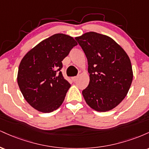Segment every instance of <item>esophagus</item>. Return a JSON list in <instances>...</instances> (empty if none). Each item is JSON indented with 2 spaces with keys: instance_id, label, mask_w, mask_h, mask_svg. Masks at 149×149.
Segmentation results:
<instances>
[{
  "instance_id": "1",
  "label": "esophagus",
  "mask_w": 149,
  "mask_h": 149,
  "mask_svg": "<svg viewBox=\"0 0 149 149\" xmlns=\"http://www.w3.org/2000/svg\"><path fill=\"white\" fill-rule=\"evenodd\" d=\"M72 80L73 82H75V81H76L77 80V79H78V76H74V77H72Z\"/></svg>"
}]
</instances>
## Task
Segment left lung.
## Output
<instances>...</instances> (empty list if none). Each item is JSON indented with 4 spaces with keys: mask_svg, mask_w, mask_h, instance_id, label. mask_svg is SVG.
<instances>
[{
    "mask_svg": "<svg viewBox=\"0 0 149 149\" xmlns=\"http://www.w3.org/2000/svg\"><path fill=\"white\" fill-rule=\"evenodd\" d=\"M88 64L90 83L82 92L94 110H111L124 100L133 78L130 59L124 49L110 37L88 32L75 38Z\"/></svg>",
    "mask_w": 149,
    "mask_h": 149,
    "instance_id": "obj_1",
    "label": "left lung"
}]
</instances>
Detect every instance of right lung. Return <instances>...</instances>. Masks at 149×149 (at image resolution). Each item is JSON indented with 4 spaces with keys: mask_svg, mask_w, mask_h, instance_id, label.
I'll use <instances>...</instances> for the list:
<instances>
[{
    "mask_svg": "<svg viewBox=\"0 0 149 149\" xmlns=\"http://www.w3.org/2000/svg\"><path fill=\"white\" fill-rule=\"evenodd\" d=\"M77 45L69 36L54 34L38 44L22 59L18 85L26 101L35 109L49 113L63 103L71 84L61 73V61Z\"/></svg>",
    "mask_w": 149,
    "mask_h": 149,
    "instance_id": "obj_1",
    "label": "right lung"
}]
</instances>
